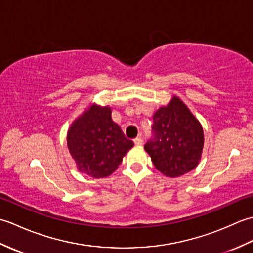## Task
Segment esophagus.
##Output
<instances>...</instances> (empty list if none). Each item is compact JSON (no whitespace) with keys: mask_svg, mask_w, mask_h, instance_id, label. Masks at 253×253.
<instances>
[{"mask_svg":"<svg viewBox=\"0 0 253 253\" xmlns=\"http://www.w3.org/2000/svg\"><path fill=\"white\" fill-rule=\"evenodd\" d=\"M133 142H135V144L136 146H141L142 144V139H141V137H137V138H135L133 139Z\"/></svg>","mask_w":253,"mask_h":253,"instance_id":"esophagus-1","label":"esophagus"}]
</instances>
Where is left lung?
<instances>
[{"mask_svg": "<svg viewBox=\"0 0 253 253\" xmlns=\"http://www.w3.org/2000/svg\"><path fill=\"white\" fill-rule=\"evenodd\" d=\"M152 130L153 139L144 150L159 171L175 178L197 168L204 144L203 128L178 96L173 95L168 105L155 111Z\"/></svg>", "mask_w": 253, "mask_h": 253, "instance_id": "obj_1", "label": "left lung"}]
</instances>
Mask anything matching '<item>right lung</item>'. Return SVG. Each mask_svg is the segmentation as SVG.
<instances>
[{
  "mask_svg": "<svg viewBox=\"0 0 253 253\" xmlns=\"http://www.w3.org/2000/svg\"><path fill=\"white\" fill-rule=\"evenodd\" d=\"M111 114L110 106L91 103L67 131V147L77 169L93 178L114 173L133 147Z\"/></svg>",
  "mask_w": 253,
  "mask_h": 253,
  "instance_id": "add662e5",
  "label": "right lung"
}]
</instances>
